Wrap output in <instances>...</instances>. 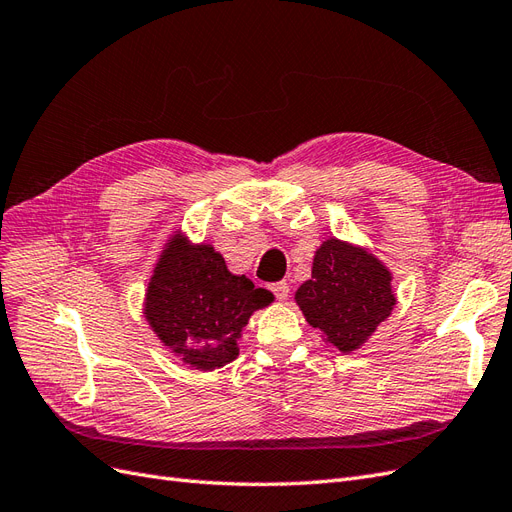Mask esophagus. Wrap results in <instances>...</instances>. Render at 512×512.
I'll list each match as a JSON object with an SVG mask.
<instances>
[{"instance_id":"34e87169","label":"esophagus","mask_w":512,"mask_h":512,"mask_svg":"<svg viewBox=\"0 0 512 512\" xmlns=\"http://www.w3.org/2000/svg\"><path fill=\"white\" fill-rule=\"evenodd\" d=\"M269 288H271V292H273L275 297L280 299V301L288 299V294H290V286H288L286 282H275V284H271Z\"/></svg>"}]
</instances>
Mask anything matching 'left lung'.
Wrapping results in <instances>:
<instances>
[{
  "mask_svg": "<svg viewBox=\"0 0 512 512\" xmlns=\"http://www.w3.org/2000/svg\"><path fill=\"white\" fill-rule=\"evenodd\" d=\"M303 316L339 352L361 348L391 316V273L363 247L327 239L314 256L312 280L294 294Z\"/></svg>",
  "mask_w": 512,
  "mask_h": 512,
  "instance_id": "1",
  "label": "left lung"
}]
</instances>
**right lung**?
I'll return each instance as SVG.
<instances>
[{"instance_id":"right-lung-1","label":"right lung","mask_w":512,"mask_h":512,"mask_svg":"<svg viewBox=\"0 0 512 512\" xmlns=\"http://www.w3.org/2000/svg\"><path fill=\"white\" fill-rule=\"evenodd\" d=\"M273 294L232 275L211 245L175 235L162 252L145 297V318L162 344L200 371L237 359L239 337Z\"/></svg>"}]
</instances>
